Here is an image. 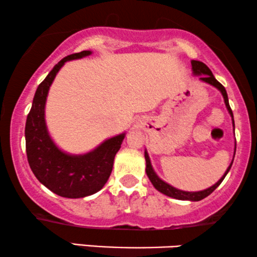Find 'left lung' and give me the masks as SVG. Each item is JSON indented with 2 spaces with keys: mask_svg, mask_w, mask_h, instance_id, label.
I'll use <instances>...</instances> for the list:
<instances>
[{
  "mask_svg": "<svg viewBox=\"0 0 257 257\" xmlns=\"http://www.w3.org/2000/svg\"><path fill=\"white\" fill-rule=\"evenodd\" d=\"M191 66H192V72H194V74L200 75V80L204 81V83L210 84V85H213V86H215L216 89L220 90V92L222 93V96H224V101H225L226 108H227L228 113H230V115L232 116V123H233V127H234L233 113H232L230 103H228L227 92H226L225 87L222 86L221 84H220L219 81L215 79V77H214V75H213L212 71H210V69L208 68V66L204 65L203 62L196 61V60H192ZM144 156H146V162H147V168H146L147 176L150 179V182H152V184L154 185V188L158 190V191L162 192V194L166 195V196H170V197L177 198V200H183V201H201V200H203V198H206L207 196H209L214 191V190H215L220 185V184H221L222 180H224V178L226 177V174H227L228 171H230L232 164H233V161H232L231 165L228 166L227 170H226L224 176L220 178L219 182L216 183V184H214L213 186H210V188H208L206 190H202V191L189 192V191H183V190H178L176 188H173V186L170 185V184L165 183L164 180L160 179V178L158 177V174H156L155 172H154V170H153L152 162H150L149 155H148L147 150H146V152H144Z\"/></svg>",
  "mask_w": 257,
  "mask_h": 257,
  "instance_id": "1",
  "label": "left lung"
}]
</instances>
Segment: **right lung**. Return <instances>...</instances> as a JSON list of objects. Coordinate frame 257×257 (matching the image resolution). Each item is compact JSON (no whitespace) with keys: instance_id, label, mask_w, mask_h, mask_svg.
Here are the masks:
<instances>
[{"instance_id":"right-lung-1","label":"right lung","mask_w":257,"mask_h":257,"mask_svg":"<svg viewBox=\"0 0 257 257\" xmlns=\"http://www.w3.org/2000/svg\"><path fill=\"white\" fill-rule=\"evenodd\" d=\"M90 54V50L72 54L54 66L36 90L26 119V154L30 167L39 182L61 197H86L103 188L113 170L114 158L125 138V134L117 135L83 155L63 153L50 138L45 125L44 108L51 83L65 62Z\"/></svg>"}]
</instances>
